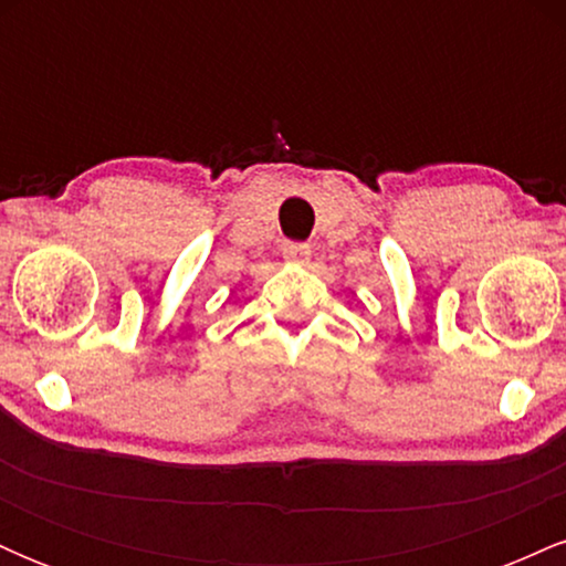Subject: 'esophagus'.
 Instances as JSON below:
<instances>
[{"label":"esophagus","instance_id":"1","mask_svg":"<svg viewBox=\"0 0 566 566\" xmlns=\"http://www.w3.org/2000/svg\"><path fill=\"white\" fill-rule=\"evenodd\" d=\"M282 255L287 258V261H292V263H303V261H308L311 247L305 244V242H287V244L282 247Z\"/></svg>","mask_w":566,"mask_h":566}]
</instances>
